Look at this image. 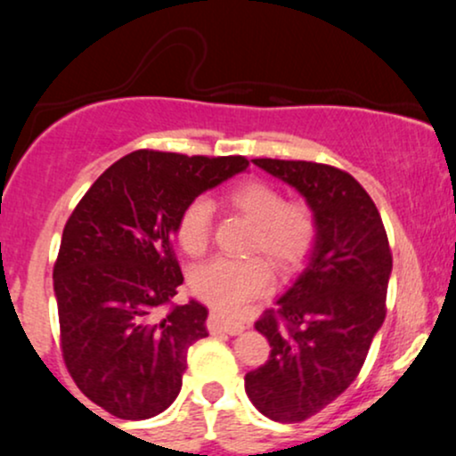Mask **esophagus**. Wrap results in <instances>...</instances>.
I'll return each instance as SVG.
<instances>
[{
  "label": "esophagus",
  "instance_id": "34e87169",
  "mask_svg": "<svg viewBox=\"0 0 456 456\" xmlns=\"http://www.w3.org/2000/svg\"><path fill=\"white\" fill-rule=\"evenodd\" d=\"M210 330H214V332H224V334H240L244 330V323L238 322V319L227 317L221 311H212Z\"/></svg>",
  "mask_w": 456,
  "mask_h": 456
}]
</instances>
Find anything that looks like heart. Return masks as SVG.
Here are the masks:
<instances>
[{
	"label": "heart",
	"mask_w": 456,
	"mask_h": 456,
	"mask_svg": "<svg viewBox=\"0 0 456 456\" xmlns=\"http://www.w3.org/2000/svg\"><path fill=\"white\" fill-rule=\"evenodd\" d=\"M233 210L255 223L250 250L268 255L281 272H291L308 257L317 240V218L302 201L285 203L281 191L264 180H246L227 192ZM177 242L188 255L206 253L212 235V201L197 197L177 218ZM272 270L261 257H216L197 265L191 289L203 302L224 313H235L272 289Z\"/></svg>",
	"instance_id": "heart-1"
}]
</instances>
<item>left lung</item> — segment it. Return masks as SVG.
Returning a JSON list of instances; mask_svg holds the SVG:
<instances>
[{"instance_id": "8db88e82", "label": "left lung", "mask_w": 456, "mask_h": 456, "mask_svg": "<svg viewBox=\"0 0 456 456\" xmlns=\"http://www.w3.org/2000/svg\"><path fill=\"white\" fill-rule=\"evenodd\" d=\"M294 186L317 218L305 270L255 328L268 362L250 370V403L276 422H302L349 388L386 317L392 255L373 199L352 175L306 160L255 159Z\"/></svg>"}]
</instances>
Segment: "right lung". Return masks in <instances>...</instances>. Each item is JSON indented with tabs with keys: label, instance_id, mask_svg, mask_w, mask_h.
<instances>
[{
	"label": "right lung",
	"instance_id": "right-lung-1",
	"mask_svg": "<svg viewBox=\"0 0 456 456\" xmlns=\"http://www.w3.org/2000/svg\"><path fill=\"white\" fill-rule=\"evenodd\" d=\"M246 167L244 156L133 151L68 218L53 268L61 354L78 390L111 416L145 420L180 395L208 308L171 302L184 282L171 240L192 199Z\"/></svg>",
	"mask_w": 456,
	"mask_h": 456
}]
</instances>
